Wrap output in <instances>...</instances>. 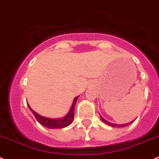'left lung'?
Instances as JSON below:
<instances>
[{
    "instance_id": "left-lung-1",
    "label": "left lung",
    "mask_w": 159,
    "mask_h": 159,
    "mask_svg": "<svg viewBox=\"0 0 159 159\" xmlns=\"http://www.w3.org/2000/svg\"><path fill=\"white\" fill-rule=\"evenodd\" d=\"M100 118H101V120H102L103 123H105L106 124H107V125L110 126V127H126V126H128L129 124H132V122H133V121H131V122H129L127 123V124H115L109 122V121H107L106 120H105L104 118H102V116L101 115H100Z\"/></svg>"
}]
</instances>
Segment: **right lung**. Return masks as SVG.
I'll use <instances>...</instances> for the list:
<instances>
[{"label":"right lung","mask_w":159,"mask_h":159,"mask_svg":"<svg viewBox=\"0 0 159 159\" xmlns=\"http://www.w3.org/2000/svg\"><path fill=\"white\" fill-rule=\"evenodd\" d=\"M78 97L79 96H77L75 98L73 103H72L71 106H70V110L67 112V115H66L65 116L62 117V118L58 119H51L48 118V117L43 116L37 113L36 112H35L32 109H31L29 103H28L27 105L28 106H29V109H30V110L32 111V113H33L34 116L35 117L37 121H38L41 125L44 126V127H47V128L49 129H60L67 127V126L70 125L72 123V121H73L74 116H75V103H76V101L78 100Z\"/></svg>","instance_id":"add662e5"}]
</instances>
